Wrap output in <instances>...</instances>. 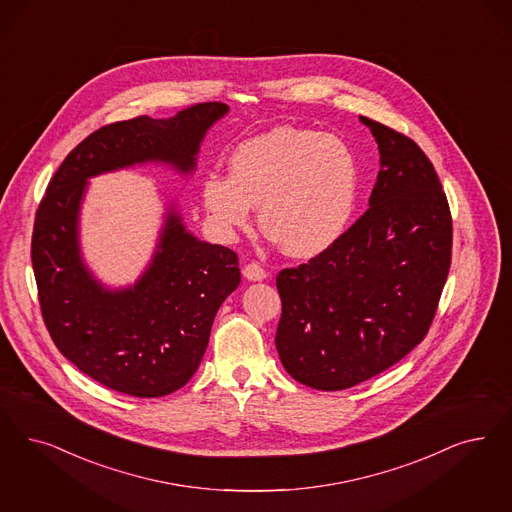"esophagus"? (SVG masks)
<instances>
[{
	"label": "esophagus",
	"instance_id": "esophagus-1",
	"mask_svg": "<svg viewBox=\"0 0 512 512\" xmlns=\"http://www.w3.org/2000/svg\"><path fill=\"white\" fill-rule=\"evenodd\" d=\"M244 276L251 282H263L266 278V270L259 263H247L244 266Z\"/></svg>",
	"mask_w": 512,
	"mask_h": 512
}]
</instances>
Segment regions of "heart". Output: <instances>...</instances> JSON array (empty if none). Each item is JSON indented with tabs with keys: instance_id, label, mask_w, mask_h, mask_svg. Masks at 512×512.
Here are the masks:
<instances>
[{
	"instance_id": "b5f03b06",
	"label": "heart",
	"mask_w": 512,
	"mask_h": 512,
	"mask_svg": "<svg viewBox=\"0 0 512 512\" xmlns=\"http://www.w3.org/2000/svg\"><path fill=\"white\" fill-rule=\"evenodd\" d=\"M230 176L210 174L202 202L223 232L244 229L251 206L285 253L308 259L344 234L357 200V160L336 134L278 126L242 141Z\"/></svg>"
}]
</instances>
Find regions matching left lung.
Listing matches in <instances>:
<instances>
[{
	"instance_id": "8db88e82",
	"label": "left lung",
	"mask_w": 512,
	"mask_h": 512,
	"mask_svg": "<svg viewBox=\"0 0 512 512\" xmlns=\"http://www.w3.org/2000/svg\"><path fill=\"white\" fill-rule=\"evenodd\" d=\"M380 151L363 213L336 244L276 278V348L297 382L338 391L386 371L427 335L452 261V215L416 141L359 117Z\"/></svg>"
}]
</instances>
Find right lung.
Returning <instances> with one entry per match:
<instances>
[{
	"label": "right lung",
	"instance_id": "1",
	"mask_svg": "<svg viewBox=\"0 0 512 512\" xmlns=\"http://www.w3.org/2000/svg\"><path fill=\"white\" fill-rule=\"evenodd\" d=\"M229 106L196 104L172 119L107 124L60 164L39 202L32 265L43 321L56 348L102 386L140 399L183 388L208 348L213 318L240 283L238 255L187 232L170 206L151 265L111 291L83 263L79 210L87 179L143 162L191 174L206 132Z\"/></svg>",
	"mask_w": 512,
	"mask_h": 512
}]
</instances>
